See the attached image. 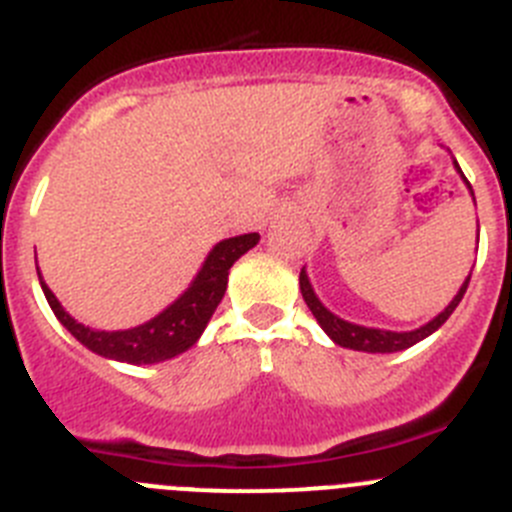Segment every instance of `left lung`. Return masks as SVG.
Instances as JSON below:
<instances>
[{
  "mask_svg": "<svg viewBox=\"0 0 512 512\" xmlns=\"http://www.w3.org/2000/svg\"><path fill=\"white\" fill-rule=\"evenodd\" d=\"M454 168L462 173V168H459V163L454 160ZM464 178V173H462ZM464 183H467V188L472 191V186H469V181L464 178ZM474 196V193H472ZM480 239V237H477ZM298 285H301V293H303V301H306V306L311 308L313 319L319 321L321 329L326 331V334L334 339L339 347H347V349H357V352H372V354H388V352H400V349H408L413 347V344H418L421 339H426L428 334H434L436 329H439L441 324H444L446 319H449L451 313H454V308L459 306V301L464 298V293H467V285H469V275L467 280H464V285L459 288V293L454 296V301L449 303V306L444 308V311L436 316V319H431L428 324H423L421 329H413V331H385V329H370V326H359V324H349V321L339 319V316H334V313L329 311V308L324 306V303L316 298V293H313L311 283H308V275L306 270H301V278H298Z\"/></svg>",
  "mask_w": 512,
  "mask_h": 512,
  "instance_id": "left-lung-1",
  "label": "left lung"
}]
</instances>
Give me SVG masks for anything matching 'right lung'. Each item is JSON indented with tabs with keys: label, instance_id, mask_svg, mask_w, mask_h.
Here are the masks:
<instances>
[{
	"label": "right lung",
	"instance_id": "obj_1",
	"mask_svg": "<svg viewBox=\"0 0 512 512\" xmlns=\"http://www.w3.org/2000/svg\"><path fill=\"white\" fill-rule=\"evenodd\" d=\"M257 242H260V234L257 232L222 239L209 252L206 262L201 265L199 275L193 278V283L188 285V290L176 303H170L155 319L124 331H96L84 324H78L73 316H68L63 311V306L53 296V290L45 285V280L40 278V273L38 278L58 321L84 347L101 354V357L130 362V365H155V362H163V359L186 352L188 347L199 342V336L204 334L206 324H209L211 313L222 303L229 280V267L245 255L247 250H252Z\"/></svg>",
	"mask_w": 512,
	"mask_h": 512
}]
</instances>
